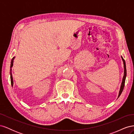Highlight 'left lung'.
Here are the masks:
<instances>
[{
  "instance_id": "8db88e82",
  "label": "left lung",
  "mask_w": 134,
  "mask_h": 134,
  "mask_svg": "<svg viewBox=\"0 0 134 134\" xmlns=\"http://www.w3.org/2000/svg\"><path fill=\"white\" fill-rule=\"evenodd\" d=\"M121 58H122V60L123 61V63H124V75L123 76V78H122V83H121V87H120V90L119 91V94L118 96V98L120 97V96L121 95V93H122L123 90H124V88L125 86V79H126V63H125V60L123 59V58L121 56Z\"/></svg>"
}]
</instances>
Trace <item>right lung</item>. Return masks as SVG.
<instances>
[{
    "instance_id": "right-lung-1",
    "label": "right lung",
    "mask_w": 134,
    "mask_h": 134,
    "mask_svg": "<svg viewBox=\"0 0 134 134\" xmlns=\"http://www.w3.org/2000/svg\"><path fill=\"white\" fill-rule=\"evenodd\" d=\"M15 57H13V59H12L11 60V64H10V68H12L13 66V61ZM10 81H11V84H12V86L13 87V77H12V69H10Z\"/></svg>"
}]
</instances>
